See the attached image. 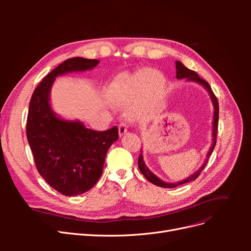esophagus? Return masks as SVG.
<instances>
[{
	"instance_id": "1",
	"label": "esophagus",
	"mask_w": 251,
	"mask_h": 251,
	"mask_svg": "<svg viewBox=\"0 0 251 251\" xmlns=\"http://www.w3.org/2000/svg\"><path fill=\"white\" fill-rule=\"evenodd\" d=\"M127 131V126H126V123H121L118 126V132H119V136H123L126 133Z\"/></svg>"
}]
</instances>
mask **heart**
Instances as JSON below:
<instances>
[{
  "mask_svg": "<svg viewBox=\"0 0 251 251\" xmlns=\"http://www.w3.org/2000/svg\"><path fill=\"white\" fill-rule=\"evenodd\" d=\"M164 78L160 73L144 69L121 76L110 88L112 100L121 107H130V116L136 121L151 118L163 97Z\"/></svg>",
  "mask_w": 251,
  "mask_h": 251,
  "instance_id": "1",
  "label": "heart"
}]
</instances>
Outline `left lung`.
Returning a JSON list of instances; mask_svg holds the SVG:
<instances>
[{
	"instance_id": "obj_1",
	"label": "left lung",
	"mask_w": 251,
	"mask_h": 251,
	"mask_svg": "<svg viewBox=\"0 0 251 251\" xmlns=\"http://www.w3.org/2000/svg\"><path fill=\"white\" fill-rule=\"evenodd\" d=\"M176 69H177V72H176V77L178 79H183V78H187L188 81H193V82H197L199 83V85L203 86L205 89H206V91L209 94V97L211 100V102H212V105H214V120H212V143H211V147L209 148L207 154H206V158L204 159V162L203 164L200 166V169L197 170L193 175H191V176H188L186 179L184 180H181L179 182H175V183H169V182H164L162 181L160 178H158L156 175L151 172L148 166L146 165V162H144L143 160V156H142V150L140 151V155H139V158H138V168L140 170V172L142 173V175L144 177H146L151 183H153L157 186H160V187H165V188H173V187H176L178 185H181V184H184V183H187V182H191V181H194L196 180L197 178L199 177L200 173L203 171V169L205 168V165L207 164V161H208V158L209 156L211 155L212 151H214L215 149V146H216V142H217V132H218V123H219V103H218V100H217V97L215 96L214 92H212V90L210 88V86L208 85L207 81H205L204 79L200 78V76L198 74H197L195 71L193 70H189L188 68H186L183 64H182L181 62H179V60H176Z\"/></svg>"
}]
</instances>
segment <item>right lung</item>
<instances>
[{"label":"right lung","instance_id":"1","mask_svg":"<svg viewBox=\"0 0 251 251\" xmlns=\"http://www.w3.org/2000/svg\"><path fill=\"white\" fill-rule=\"evenodd\" d=\"M98 64V59L83 57L65 60L43 78L29 103L26 134L36 169L52 188L65 196L83 194L96 184L108 150L118 139V128L100 132L79 120L60 118L51 107V88L57 76L92 70Z\"/></svg>","mask_w":251,"mask_h":251}]
</instances>
